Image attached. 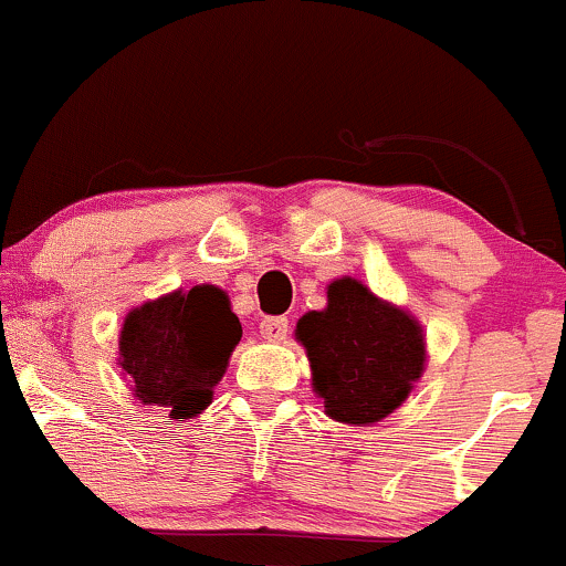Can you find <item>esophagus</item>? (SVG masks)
Returning <instances> with one entry per match:
<instances>
[{
  "mask_svg": "<svg viewBox=\"0 0 566 566\" xmlns=\"http://www.w3.org/2000/svg\"><path fill=\"white\" fill-rule=\"evenodd\" d=\"M287 317H265L263 323H260V333H263V338H268V342H284V338H287Z\"/></svg>",
  "mask_w": 566,
  "mask_h": 566,
  "instance_id": "esophagus-1",
  "label": "esophagus"
}]
</instances>
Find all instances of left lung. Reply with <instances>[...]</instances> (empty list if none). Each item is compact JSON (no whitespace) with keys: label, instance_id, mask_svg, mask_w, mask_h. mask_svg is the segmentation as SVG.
I'll list each match as a JSON object with an SVG mask.
<instances>
[{"label":"left lung","instance_id":"left-lung-1","mask_svg":"<svg viewBox=\"0 0 566 566\" xmlns=\"http://www.w3.org/2000/svg\"><path fill=\"white\" fill-rule=\"evenodd\" d=\"M312 388L338 423L368 426L401 407L426 368L418 319L377 298L358 279L328 284V306L298 319Z\"/></svg>","mask_w":566,"mask_h":566}]
</instances>
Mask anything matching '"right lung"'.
<instances>
[{
	"label": "right lung",
	"instance_id": "right-lung-1",
	"mask_svg": "<svg viewBox=\"0 0 566 566\" xmlns=\"http://www.w3.org/2000/svg\"><path fill=\"white\" fill-rule=\"evenodd\" d=\"M241 323L224 290L198 284L133 308L118 336V366L140 403L198 418L228 371Z\"/></svg>",
	"mask_w": 566,
	"mask_h": 566
}]
</instances>
